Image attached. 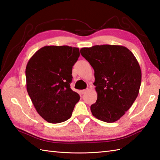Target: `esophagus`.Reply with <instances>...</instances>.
I'll list each match as a JSON object with an SVG mask.
<instances>
[{"mask_svg":"<svg viewBox=\"0 0 160 160\" xmlns=\"http://www.w3.org/2000/svg\"><path fill=\"white\" fill-rule=\"evenodd\" d=\"M87 91V89H84V90H81L80 91V93H82V94H84V93H85Z\"/></svg>","mask_w":160,"mask_h":160,"instance_id":"1","label":"esophagus"}]
</instances>
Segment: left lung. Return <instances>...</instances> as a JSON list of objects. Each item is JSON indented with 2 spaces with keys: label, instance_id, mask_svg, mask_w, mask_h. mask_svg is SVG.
I'll return each mask as SVG.
<instances>
[{
  "label": "left lung",
  "instance_id": "1",
  "mask_svg": "<svg viewBox=\"0 0 160 160\" xmlns=\"http://www.w3.org/2000/svg\"><path fill=\"white\" fill-rule=\"evenodd\" d=\"M80 53L93 68L96 102L93 115L114 122L125 114L136 99L142 81L140 64L130 50L120 45L84 47Z\"/></svg>",
  "mask_w": 160,
  "mask_h": 160
}]
</instances>
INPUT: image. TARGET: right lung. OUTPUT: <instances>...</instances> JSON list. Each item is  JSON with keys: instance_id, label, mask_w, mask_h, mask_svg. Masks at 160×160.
I'll list each match as a JSON object with an SVG mask.
<instances>
[{"instance_id": "obj_1", "label": "right lung", "mask_w": 160, "mask_h": 160, "mask_svg": "<svg viewBox=\"0 0 160 160\" xmlns=\"http://www.w3.org/2000/svg\"><path fill=\"white\" fill-rule=\"evenodd\" d=\"M79 49L45 46L33 54L26 67L27 90L38 114L52 124L67 120L80 96L70 88L72 68Z\"/></svg>"}]
</instances>
